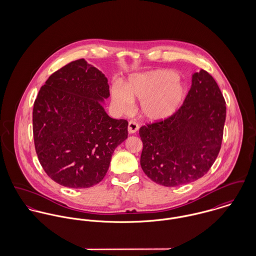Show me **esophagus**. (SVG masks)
Masks as SVG:
<instances>
[{"mask_svg": "<svg viewBox=\"0 0 256 256\" xmlns=\"http://www.w3.org/2000/svg\"><path fill=\"white\" fill-rule=\"evenodd\" d=\"M139 130V125L135 121H130L128 124V132L129 134H135Z\"/></svg>", "mask_w": 256, "mask_h": 256, "instance_id": "obj_1", "label": "esophagus"}]
</instances>
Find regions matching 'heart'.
I'll use <instances>...</instances> for the list:
<instances>
[{
    "label": "heart",
    "mask_w": 256,
    "mask_h": 256,
    "mask_svg": "<svg viewBox=\"0 0 256 256\" xmlns=\"http://www.w3.org/2000/svg\"><path fill=\"white\" fill-rule=\"evenodd\" d=\"M187 86L176 72L158 69L130 78L125 88L112 90V104L121 112L129 111L133 102L140 100L141 114L152 122L166 120L180 108Z\"/></svg>",
    "instance_id": "heart-1"
}]
</instances>
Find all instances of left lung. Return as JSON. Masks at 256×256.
Segmentation results:
<instances>
[{
  "mask_svg": "<svg viewBox=\"0 0 256 256\" xmlns=\"http://www.w3.org/2000/svg\"><path fill=\"white\" fill-rule=\"evenodd\" d=\"M224 121L226 102L216 80L204 70L193 74L176 113L140 128L143 172L166 187L201 178L219 154Z\"/></svg>",
  "mask_w": 256,
  "mask_h": 256,
  "instance_id": "obj_1",
  "label": "left lung"
}]
</instances>
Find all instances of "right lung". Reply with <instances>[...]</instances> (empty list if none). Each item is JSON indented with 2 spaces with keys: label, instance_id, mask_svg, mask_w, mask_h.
I'll use <instances>...</instances> for the list:
<instances>
[{
  "label": "right lung",
  "instance_id": "1",
  "mask_svg": "<svg viewBox=\"0 0 256 256\" xmlns=\"http://www.w3.org/2000/svg\"><path fill=\"white\" fill-rule=\"evenodd\" d=\"M106 76L84 59L52 74L34 106L37 156L47 176L65 187L88 188L106 176L112 154L128 137V122L102 104L110 96Z\"/></svg>",
  "mask_w": 256,
  "mask_h": 256
}]
</instances>
